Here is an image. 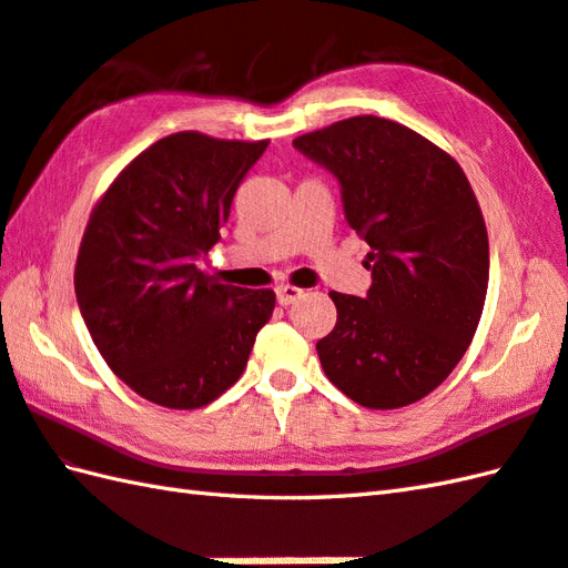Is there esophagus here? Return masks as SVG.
<instances>
[{
	"mask_svg": "<svg viewBox=\"0 0 568 568\" xmlns=\"http://www.w3.org/2000/svg\"><path fill=\"white\" fill-rule=\"evenodd\" d=\"M304 294H306L304 288H298V286H294V284H282V286H276V298H280V304H282V306L294 304V301H298V298L304 296Z\"/></svg>",
	"mask_w": 568,
	"mask_h": 568,
	"instance_id": "34e87169",
	"label": "esophagus"
}]
</instances>
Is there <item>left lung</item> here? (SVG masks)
<instances>
[{
    "label": "left lung",
    "instance_id": "obj_1",
    "mask_svg": "<svg viewBox=\"0 0 568 568\" xmlns=\"http://www.w3.org/2000/svg\"><path fill=\"white\" fill-rule=\"evenodd\" d=\"M294 145L343 186L345 219L369 245L367 298L331 292L323 372L364 408L425 398L471 345L488 288V233L459 162L413 129L352 116Z\"/></svg>",
    "mask_w": 568,
    "mask_h": 568
}]
</instances>
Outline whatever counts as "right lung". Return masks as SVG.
<instances>
[{
    "mask_svg": "<svg viewBox=\"0 0 568 568\" xmlns=\"http://www.w3.org/2000/svg\"><path fill=\"white\" fill-rule=\"evenodd\" d=\"M267 145L199 131L160 138L90 213L74 264L82 318L109 369L155 406L216 400L272 318V288L221 284L196 267Z\"/></svg>",
    "mask_w": 568,
    "mask_h": 568,
    "instance_id": "add662e5",
    "label": "right lung"
}]
</instances>
